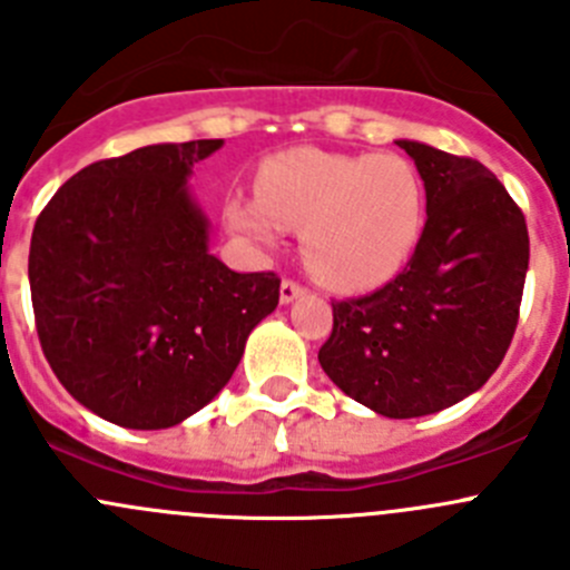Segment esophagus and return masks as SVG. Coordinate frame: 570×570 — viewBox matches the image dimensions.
<instances>
[{"mask_svg":"<svg viewBox=\"0 0 570 570\" xmlns=\"http://www.w3.org/2000/svg\"><path fill=\"white\" fill-rule=\"evenodd\" d=\"M306 292V286L295 278H284L281 281V303H292L295 297H301Z\"/></svg>","mask_w":570,"mask_h":570,"instance_id":"1","label":"esophagus"}]
</instances>
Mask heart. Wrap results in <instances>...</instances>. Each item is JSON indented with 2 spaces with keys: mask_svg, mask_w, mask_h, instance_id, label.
Returning <instances> with one entry per match:
<instances>
[{
  "mask_svg": "<svg viewBox=\"0 0 570 570\" xmlns=\"http://www.w3.org/2000/svg\"><path fill=\"white\" fill-rule=\"evenodd\" d=\"M228 220L269 245L303 232L312 273L336 289H366L405 264L424 226V181L402 154L292 148L258 170V195H237Z\"/></svg>",
  "mask_w": 570,
  "mask_h": 570,
  "instance_id": "b5f03b06",
  "label": "heart"
}]
</instances>
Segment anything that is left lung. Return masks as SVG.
<instances>
[{
	"instance_id": "left-lung-1",
	"label": "left lung",
	"mask_w": 570,
	"mask_h": 570,
	"mask_svg": "<svg viewBox=\"0 0 570 570\" xmlns=\"http://www.w3.org/2000/svg\"><path fill=\"white\" fill-rule=\"evenodd\" d=\"M416 163L428 220L396 278L364 297L333 301L325 375L389 419L444 411L497 372L513 342L530 234L482 163L396 140Z\"/></svg>"
}]
</instances>
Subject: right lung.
I'll list each match as a JSON object with an SVG mask.
<instances>
[{"mask_svg": "<svg viewBox=\"0 0 570 570\" xmlns=\"http://www.w3.org/2000/svg\"><path fill=\"white\" fill-rule=\"evenodd\" d=\"M223 140L99 159L43 206L30 243L40 347L57 381L107 422L174 428L232 381L250 331L275 312V273L209 253L187 176Z\"/></svg>", "mask_w": 570, "mask_h": 570, "instance_id": "1", "label": "right lung"}]
</instances>
